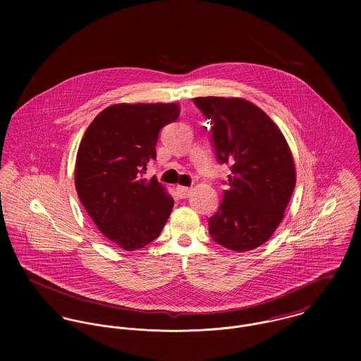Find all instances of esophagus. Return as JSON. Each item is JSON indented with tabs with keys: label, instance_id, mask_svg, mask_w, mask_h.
<instances>
[{
	"label": "esophagus",
	"instance_id": "34e87169",
	"mask_svg": "<svg viewBox=\"0 0 361 361\" xmlns=\"http://www.w3.org/2000/svg\"><path fill=\"white\" fill-rule=\"evenodd\" d=\"M190 192H192V189L188 186H176V193L180 199H186L190 195Z\"/></svg>",
	"mask_w": 361,
	"mask_h": 361
}]
</instances>
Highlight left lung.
Returning a JSON list of instances; mask_svg holds the SVG:
<instances>
[{"instance_id": "obj_1", "label": "left lung", "mask_w": 361, "mask_h": 361, "mask_svg": "<svg viewBox=\"0 0 361 361\" xmlns=\"http://www.w3.org/2000/svg\"><path fill=\"white\" fill-rule=\"evenodd\" d=\"M209 119L216 159L231 165L218 211L208 218L209 236L233 252L265 243L281 221L296 185L290 149L274 121L245 99L197 97Z\"/></svg>"}]
</instances>
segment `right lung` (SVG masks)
Instances as JSON below:
<instances>
[{
  "mask_svg": "<svg viewBox=\"0 0 361 361\" xmlns=\"http://www.w3.org/2000/svg\"><path fill=\"white\" fill-rule=\"evenodd\" d=\"M179 104H115L102 111L85 132L75 186L80 203L104 236L133 252L157 239L173 199L153 176L143 178L155 159L161 128L176 121Z\"/></svg>",
  "mask_w": 361,
  "mask_h": 361,
  "instance_id": "1",
  "label": "right lung"
}]
</instances>
